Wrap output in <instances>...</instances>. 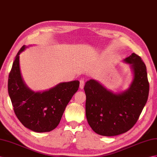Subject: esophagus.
<instances>
[{
  "label": "esophagus",
  "instance_id": "obj_1",
  "mask_svg": "<svg viewBox=\"0 0 157 157\" xmlns=\"http://www.w3.org/2000/svg\"><path fill=\"white\" fill-rule=\"evenodd\" d=\"M79 82H80L79 88H80V89L83 90V87H84V81H83V79H81V80H80Z\"/></svg>",
  "mask_w": 157,
  "mask_h": 157
}]
</instances>
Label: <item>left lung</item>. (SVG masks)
<instances>
[{
    "label": "left lung",
    "instance_id": "8db88e82",
    "mask_svg": "<svg viewBox=\"0 0 157 157\" xmlns=\"http://www.w3.org/2000/svg\"><path fill=\"white\" fill-rule=\"evenodd\" d=\"M123 62L129 64L132 79L126 90L114 93L95 79L86 83V114L94 132L102 136L126 132L137 121L147 101L149 83L145 64L135 53Z\"/></svg>",
    "mask_w": 157,
    "mask_h": 157
}]
</instances>
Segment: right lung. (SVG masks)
<instances>
[{
    "mask_svg": "<svg viewBox=\"0 0 157 157\" xmlns=\"http://www.w3.org/2000/svg\"><path fill=\"white\" fill-rule=\"evenodd\" d=\"M15 57L8 81V91L17 118L25 127L37 132H49L58 125L68 103L77 92L78 80L59 83L43 91H34L26 86L20 68V54Z\"/></svg>",
    "mask_w": 157,
    "mask_h": 157,
    "instance_id": "add662e5",
    "label": "right lung"
}]
</instances>
